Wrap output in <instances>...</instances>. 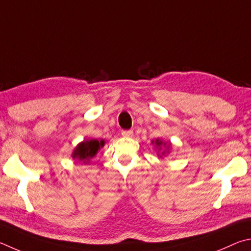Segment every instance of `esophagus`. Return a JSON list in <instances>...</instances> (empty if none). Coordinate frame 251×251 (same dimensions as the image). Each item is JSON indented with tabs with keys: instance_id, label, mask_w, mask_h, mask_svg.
<instances>
[{
	"instance_id": "1",
	"label": "esophagus",
	"mask_w": 251,
	"mask_h": 251,
	"mask_svg": "<svg viewBox=\"0 0 251 251\" xmlns=\"http://www.w3.org/2000/svg\"><path fill=\"white\" fill-rule=\"evenodd\" d=\"M121 134L123 135V137H132L133 131L132 130H122Z\"/></svg>"
}]
</instances>
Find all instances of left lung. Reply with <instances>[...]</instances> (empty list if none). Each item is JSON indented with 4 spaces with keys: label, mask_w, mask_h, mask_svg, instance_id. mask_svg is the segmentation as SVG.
<instances>
[{
    "label": "left lung",
    "mask_w": 251,
    "mask_h": 251,
    "mask_svg": "<svg viewBox=\"0 0 251 251\" xmlns=\"http://www.w3.org/2000/svg\"><path fill=\"white\" fill-rule=\"evenodd\" d=\"M155 144H156L157 147H161V146H162V141H159V140H156ZM164 146H165V144H164ZM164 153H165V152H162V154H164Z\"/></svg>",
    "instance_id": "obj_1"
}]
</instances>
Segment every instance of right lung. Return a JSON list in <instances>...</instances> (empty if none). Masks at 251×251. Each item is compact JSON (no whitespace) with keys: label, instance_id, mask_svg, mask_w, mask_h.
Wrapping results in <instances>:
<instances>
[{"label":"right lung","instance_id":"1","mask_svg":"<svg viewBox=\"0 0 251 251\" xmlns=\"http://www.w3.org/2000/svg\"><path fill=\"white\" fill-rule=\"evenodd\" d=\"M103 140H101V141H98V140H87V141H83L75 149L73 153L74 159L88 162L97 154V152L100 150L101 147H103Z\"/></svg>","mask_w":251,"mask_h":251}]
</instances>
